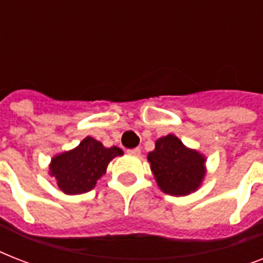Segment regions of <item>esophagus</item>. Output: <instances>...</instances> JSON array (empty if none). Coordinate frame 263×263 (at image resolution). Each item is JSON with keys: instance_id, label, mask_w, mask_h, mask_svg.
<instances>
[{"instance_id": "obj_1", "label": "esophagus", "mask_w": 263, "mask_h": 263, "mask_svg": "<svg viewBox=\"0 0 263 263\" xmlns=\"http://www.w3.org/2000/svg\"><path fill=\"white\" fill-rule=\"evenodd\" d=\"M128 154H129V156H134V157H138V156H140V148H131V150H128Z\"/></svg>"}]
</instances>
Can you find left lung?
<instances>
[{"instance_id": "8db88e82", "label": "left lung", "mask_w": 263, "mask_h": 263, "mask_svg": "<svg viewBox=\"0 0 263 263\" xmlns=\"http://www.w3.org/2000/svg\"><path fill=\"white\" fill-rule=\"evenodd\" d=\"M147 161L157 185L168 195H190L199 190L206 177V157L187 147L173 134L157 139Z\"/></svg>"}]
</instances>
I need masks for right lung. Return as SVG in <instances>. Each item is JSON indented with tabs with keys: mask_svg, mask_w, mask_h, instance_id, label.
Instances as JSON below:
<instances>
[{
	"mask_svg": "<svg viewBox=\"0 0 263 263\" xmlns=\"http://www.w3.org/2000/svg\"><path fill=\"white\" fill-rule=\"evenodd\" d=\"M121 148L105 147L99 140L87 136L75 148L55 154L49 164V175L64 194L79 195L91 191L106 173L115 157L123 156Z\"/></svg>",
	"mask_w": 263,
	"mask_h": 263,
	"instance_id": "add662e5",
	"label": "right lung"
}]
</instances>
